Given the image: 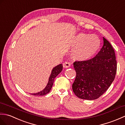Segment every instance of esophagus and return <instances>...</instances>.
I'll use <instances>...</instances> for the list:
<instances>
[{
    "instance_id": "34e87169",
    "label": "esophagus",
    "mask_w": 125,
    "mask_h": 125,
    "mask_svg": "<svg viewBox=\"0 0 125 125\" xmlns=\"http://www.w3.org/2000/svg\"><path fill=\"white\" fill-rule=\"evenodd\" d=\"M71 65V62H66L63 63V67L64 68H68L70 67Z\"/></svg>"
}]
</instances>
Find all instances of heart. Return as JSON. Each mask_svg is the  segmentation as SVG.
<instances>
[{
    "instance_id": "1",
    "label": "heart",
    "mask_w": 125,
    "mask_h": 125,
    "mask_svg": "<svg viewBox=\"0 0 125 125\" xmlns=\"http://www.w3.org/2000/svg\"><path fill=\"white\" fill-rule=\"evenodd\" d=\"M100 45V40L96 35L80 33L72 42V46L75 48L73 57L80 60H88L95 55Z\"/></svg>"
}]
</instances>
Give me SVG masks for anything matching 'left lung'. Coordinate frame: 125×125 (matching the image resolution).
Segmentation results:
<instances>
[{
  "instance_id": "1",
  "label": "left lung",
  "mask_w": 125,
  "mask_h": 125,
  "mask_svg": "<svg viewBox=\"0 0 125 125\" xmlns=\"http://www.w3.org/2000/svg\"><path fill=\"white\" fill-rule=\"evenodd\" d=\"M103 41V46L95 57L73 63L76 75L72 89L80 98H98L115 78L117 66L115 52L109 41L104 37Z\"/></svg>"
}]
</instances>
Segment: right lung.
Returning a JSON list of instances; mask_svg holds the SVG:
<instances>
[{
  "mask_svg": "<svg viewBox=\"0 0 125 125\" xmlns=\"http://www.w3.org/2000/svg\"><path fill=\"white\" fill-rule=\"evenodd\" d=\"M62 70V65L60 64L57 66H55L54 68H53L51 74L50 75V76L49 77L48 83L47 84L46 87L45 88L44 90L40 91L39 93H36V94H31L32 95H36V96H43L45 95L46 94L49 93L50 91L51 88L53 85V82H54V79L55 77H56L58 74H59Z\"/></svg>",
  "mask_w": 125,
  "mask_h": 125,
  "instance_id": "add662e5",
  "label": "right lung"
}]
</instances>
